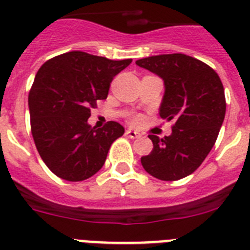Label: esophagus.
Returning <instances> with one entry per match:
<instances>
[{"mask_svg":"<svg viewBox=\"0 0 250 250\" xmlns=\"http://www.w3.org/2000/svg\"><path fill=\"white\" fill-rule=\"evenodd\" d=\"M126 135L129 136L130 139H138V138H140V134L138 131H134V130H126Z\"/></svg>","mask_w":250,"mask_h":250,"instance_id":"esophagus-1","label":"esophagus"}]
</instances>
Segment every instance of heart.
Listing matches in <instances>:
<instances>
[{
    "label": "heart",
    "mask_w": 250,
    "mask_h": 250,
    "mask_svg": "<svg viewBox=\"0 0 250 250\" xmlns=\"http://www.w3.org/2000/svg\"><path fill=\"white\" fill-rule=\"evenodd\" d=\"M133 123H138V119H134V120H133Z\"/></svg>",
    "instance_id": "heart-1"
}]
</instances>
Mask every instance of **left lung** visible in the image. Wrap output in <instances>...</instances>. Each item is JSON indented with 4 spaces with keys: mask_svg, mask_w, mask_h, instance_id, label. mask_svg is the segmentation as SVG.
<instances>
[{
    "mask_svg": "<svg viewBox=\"0 0 250 250\" xmlns=\"http://www.w3.org/2000/svg\"><path fill=\"white\" fill-rule=\"evenodd\" d=\"M164 81L159 115L173 121L172 134L153 142L143 168L162 181H177L193 173L208 157L223 125L227 101L220 77L204 62L174 53L136 61Z\"/></svg>",
    "mask_w": 250,
    "mask_h": 250,
    "instance_id": "8db88e82",
    "label": "left lung"
}]
</instances>
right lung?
<instances>
[{
  "label": "right lung",
  "instance_id": "add662e5",
  "mask_svg": "<svg viewBox=\"0 0 250 250\" xmlns=\"http://www.w3.org/2000/svg\"><path fill=\"white\" fill-rule=\"evenodd\" d=\"M130 63L77 50L49 59L38 70L29 92L30 125L36 149L55 176L80 182L102 168L125 129L116 121L96 129L87 120Z\"/></svg>",
  "mask_w": 250,
  "mask_h": 250
}]
</instances>
